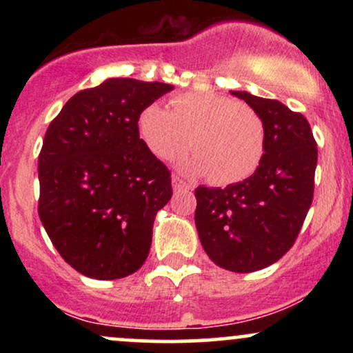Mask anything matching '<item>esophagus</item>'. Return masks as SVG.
Returning a JSON list of instances; mask_svg holds the SVG:
<instances>
[{"mask_svg": "<svg viewBox=\"0 0 353 353\" xmlns=\"http://www.w3.org/2000/svg\"><path fill=\"white\" fill-rule=\"evenodd\" d=\"M172 189L174 190H190L192 189V184H189L188 181L181 179V177L174 176L172 177Z\"/></svg>", "mask_w": 353, "mask_h": 353, "instance_id": "1", "label": "esophagus"}]
</instances>
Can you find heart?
<instances>
[{
	"mask_svg": "<svg viewBox=\"0 0 353 353\" xmlns=\"http://www.w3.org/2000/svg\"><path fill=\"white\" fill-rule=\"evenodd\" d=\"M141 139L154 156L172 161L189 145L179 168L196 176H210L216 184H236L257 171L265 152V128L252 108L209 91L177 94L171 111L148 104L139 117ZM193 139L190 140V137Z\"/></svg>",
	"mask_w": 353,
	"mask_h": 353,
	"instance_id": "heart-1",
	"label": "heart"
}]
</instances>
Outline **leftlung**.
Masks as SVG:
<instances>
[{"mask_svg": "<svg viewBox=\"0 0 353 353\" xmlns=\"http://www.w3.org/2000/svg\"><path fill=\"white\" fill-rule=\"evenodd\" d=\"M261 116L262 163L245 181L196 189V228L214 264L247 274L277 262L294 245L312 199L317 144L309 121L275 99L230 91Z\"/></svg>", "mask_w": 353, "mask_h": 353, "instance_id": "left-lung-1", "label": "left lung"}]
</instances>
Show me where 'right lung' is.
<instances>
[{"instance_id":"1","label":"right lung","mask_w":353,"mask_h":353,"mask_svg":"<svg viewBox=\"0 0 353 353\" xmlns=\"http://www.w3.org/2000/svg\"><path fill=\"white\" fill-rule=\"evenodd\" d=\"M172 84L109 78L52 119L38 159V212L72 269L98 281L134 274L148 259L171 174L139 139L141 111Z\"/></svg>"}]
</instances>
